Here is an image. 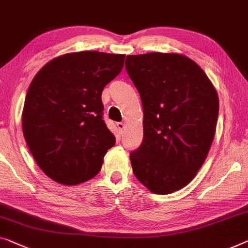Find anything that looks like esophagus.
Instances as JSON below:
<instances>
[{"mask_svg":"<svg viewBox=\"0 0 248 248\" xmlns=\"http://www.w3.org/2000/svg\"><path fill=\"white\" fill-rule=\"evenodd\" d=\"M117 128L120 132H123L124 129V123H117Z\"/></svg>","mask_w":248,"mask_h":248,"instance_id":"1","label":"esophagus"}]
</instances>
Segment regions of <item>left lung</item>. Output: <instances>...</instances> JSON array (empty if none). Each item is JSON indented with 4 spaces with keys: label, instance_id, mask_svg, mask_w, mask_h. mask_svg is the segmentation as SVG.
I'll use <instances>...</instances> for the list:
<instances>
[{
    "label": "left lung",
    "instance_id": "left-lung-1",
    "mask_svg": "<svg viewBox=\"0 0 248 248\" xmlns=\"http://www.w3.org/2000/svg\"><path fill=\"white\" fill-rule=\"evenodd\" d=\"M125 70L143 108V139L130 154L132 171L155 194L182 189L204 164L215 136V88L182 54L128 55Z\"/></svg>",
    "mask_w": 248,
    "mask_h": 248
}]
</instances>
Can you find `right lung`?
<instances>
[{
    "label": "right lung",
    "mask_w": 248,
    "mask_h": 248,
    "mask_svg": "<svg viewBox=\"0 0 248 248\" xmlns=\"http://www.w3.org/2000/svg\"><path fill=\"white\" fill-rule=\"evenodd\" d=\"M124 61V54L69 53L46 63L32 80L22 129L36 164L54 182L78 185L100 171L116 143L102 119L101 93Z\"/></svg>",
    "instance_id": "obj_1"
}]
</instances>
